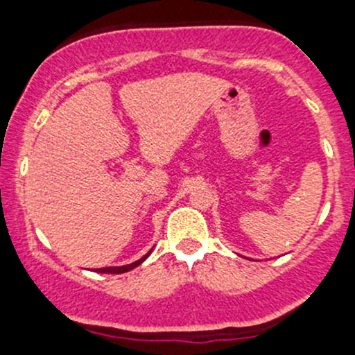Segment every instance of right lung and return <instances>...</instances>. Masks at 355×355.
Listing matches in <instances>:
<instances>
[{
  "mask_svg": "<svg viewBox=\"0 0 355 355\" xmlns=\"http://www.w3.org/2000/svg\"><path fill=\"white\" fill-rule=\"evenodd\" d=\"M149 254H151V250H149L148 254H146L144 257H141V259L139 261H135V263H132V264H127V266H111V268H99V270H96L98 271V273H110V275H120V273H127V271H130V270H134V268H137L139 264L142 263V261H146L148 259V256Z\"/></svg>",
  "mask_w": 355,
  "mask_h": 355,
  "instance_id": "1",
  "label": "right lung"
}]
</instances>
